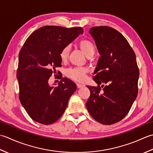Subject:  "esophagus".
I'll use <instances>...</instances> for the list:
<instances>
[{"label":"esophagus","mask_w":153,"mask_h":153,"mask_svg":"<svg viewBox=\"0 0 153 153\" xmlns=\"http://www.w3.org/2000/svg\"><path fill=\"white\" fill-rule=\"evenodd\" d=\"M76 86H77L78 88H82V87L84 86V85H80V84H76Z\"/></svg>","instance_id":"obj_1"}]
</instances>
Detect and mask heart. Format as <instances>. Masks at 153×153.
I'll list each match as a JSON object with an SVG mask.
<instances>
[{
	"instance_id": "b5f03b06",
	"label": "heart",
	"mask_w": 153,
	"mask_h": 153,
	"mask_svg": "<svg viewBox=\"0 0 153 153\" xmlns=\"http://www.w3.org/2000/svg\"><path fill=\"white\" fill-rule=\"evenodd\" d=\"M79 46L84 53L86 55L87 57H91L94 55L96 52V48L90 40L82 39L79 42ZM71 48L69 45H66L61 49L59 53L61 60L65 62L67 60L69 55ZM87 71L85 68L83 67H74L71 68L67 71V76L72 80L76 82H82L86 79Z\"/></svg>"
}]
</instances>
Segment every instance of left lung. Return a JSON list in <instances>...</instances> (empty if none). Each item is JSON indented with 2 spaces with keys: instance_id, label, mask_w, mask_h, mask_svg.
<instances>
[{
  "instance_id": "1",
  "label": "left lung",
  "mask_w": 153,
  "mask_h": 153,
  "mask_svg": "<svg viewBox=\"0 0 153 153\" xmlns=\"http://www.w3.org/2000/svg\"><path fill=\"white\" fill-rule=\"evenodd\" d=\"M90 33L101 56L93 76L98 86H87L90 95L86 108L99 123L111 125L126 116L137 96L136 55L126 37L114 28L92 27Z\"/></svg>"
}]
</instances>
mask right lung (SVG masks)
I'll use <instances>...</instances> for the list:
<instances>
[{
    "label": "right lung",
    "mask_w": 153,
    "mask_h": 153,
    "mask_svg": "<svg viewBox=\"0 0 153 153\" xmlns=\"http://www.w3.org/2000/svg\"><path fill=\"white\" fill-rule=\"evenodd\" d=\"M83 31L81 27L43 26L34 31L21 48L16 72L19 99L37 122L49 125L57 121L76 90L75 84L67 78L61 76L56 87L49 86L48 80L53 73L55 75L56 68L61 66V49Z\"/></svg>",
    "instance_id": "add662e5"
}]
</instances>
